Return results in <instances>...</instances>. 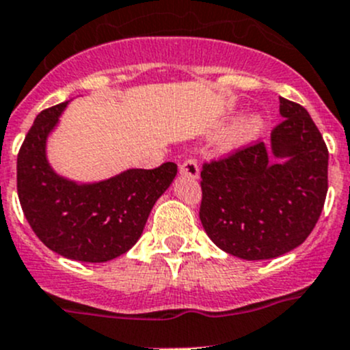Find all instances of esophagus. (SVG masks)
Here are the masks:
<instances>
[{"label": "esophagus", "mask_w": 350, "mask_h": 350, "mask_svg": "<svg viewBox=\"0 0 350 350\" xmlns=\"http://www.w3.org/2000/svg\"><path fill=\"white\" fill-rule=\"evenodd\" d=\"M179 172L185 176H189V178H198L200 174V165L195 159H186L181 165H179Z\"/></svg>", "instance_id": "34e87169"}]
</instances>
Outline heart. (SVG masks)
Masks as SVG:
<instances>
[{"mask_svg": "<svg viewBox=\"0 0 350 350\" xmlns=\"http://www.w3.org/2000/svg\"><path fill=\"white\" fill-rule=\"evenodd\" d=\"M264 129H266V120L259 113H250V115L242 116L225 133V149H237V147L247 146L257 137H260Z\"/></svg>", "mask_w": 350, "mask_h": 350, "instance_id": "1", "label": "heart"}]
</instances>
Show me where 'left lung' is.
<instances>
[{
	"mask_svg": "<svg viewBox=\"0 0 350 350\" xmlns=\"http://www.w3.org/2000/svg\"><path fill=\"white\" fill-rule=\"evenodd\" d=\"M271 144H250L201 169L200 220L217 247L245 260L273 259L306 241L328 189V150L312 116L280 98Z\"/></svg>",
	"mask_w": 350,
	"mask_h": 350,
	"instance_id": "left-lung-1",
	"label": "left lung"
}]
</instances>
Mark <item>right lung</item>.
<instances>
[{
  "mask_svg": "<svg viewBox=\"0 0 350 350\" xmlns=\"http://www.w3.org/2000/svg\"><path fill=\"white\" fill-rule=\"evenodd\" d=\"M66 107L67 101L38 113L25 137L16 161L20 204L49 249L81 262H107L135 245L178 165L129 169L90 185L62 178L49 164L45 144Z\"/></svg>",
  "mask_w": 350,
  "mask_h": 350,
  "instance_id": "1",
  "label": "right lung"
}]
</instances>
